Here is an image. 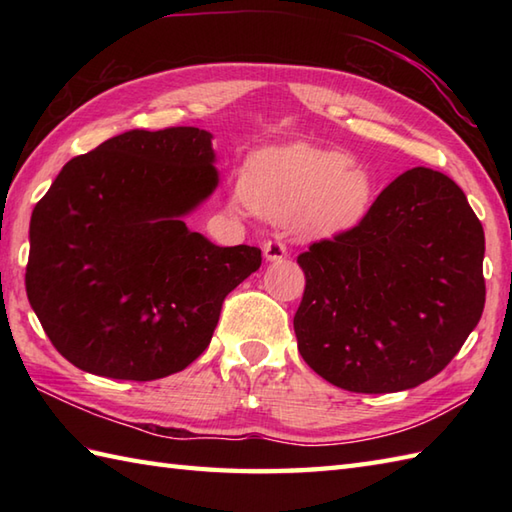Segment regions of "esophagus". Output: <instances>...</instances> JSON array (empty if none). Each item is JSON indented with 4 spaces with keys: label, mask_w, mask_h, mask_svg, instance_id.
<instances>
[{
    "label": "esophagus",
    "mask_w": 512,
    "mask_h": 512,
    "mask_svg": "<svg viewBox=\"0 0 512 512\" xmlns=\"http://www.w3.org/2000/svg\"><path fill=\"white\" fill-rule=\"evenodd\" d=\"M288 255V248L286 244L281 242V239H266L264 242V257L268 262H279V259H284Z\"/></svg>",
    "instance_id": "34e87169"
}]
</instances>
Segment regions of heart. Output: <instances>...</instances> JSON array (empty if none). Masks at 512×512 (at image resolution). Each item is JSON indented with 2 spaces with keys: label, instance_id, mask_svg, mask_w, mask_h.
<instances>
[{
  "label": "heart",
  "instance_id": "obj_1",
  "mask_svg": "<svg viewBox=\"0 0 512 512\" xmlns=\"http://www.w3.org/2000/svg\"><path fill=\"white\" fill-rule=\"evenodd\" d=\"M372 200L367 171L345 151L306 143L264 149L250 158L231 204L255 209L270 220L295 217L299 231L334 235L352 228Z\"/></svg>",
  "mask_w": 512,
  "mask_h": 512
}]
</instances>
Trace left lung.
<instances>
[{"label":"left lung","instance_id":"1","mask_svg":"<svg viewBox=\"0 0 512 512\" xmlns=\"http://www.w3.org/2000/svg\"><path fill=\"white\" fill-rule=\"evenodd\" d=\"M482 262L484 228L464 191L440 171H405L356 226L297 257L303 361L356 394L418 387L480 321Z\"/></svg>","mask_w":512,"mask_h":512}]
</instances>
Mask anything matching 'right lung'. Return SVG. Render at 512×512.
<instances>
[{
    "mask_svg": "<svg viewBox=\"0 0 512 512\" xmlns=\"http://www.w3.org/2000/svg\"><path fill=\"white\" fill-rule=\"evenodd\" d=\"M211 134L132 129L72 158L30 217L26 292L57 352L83 372L156 380L211 343L222 303L262 266L184 215L217 187Z\"/></svg>",
    "mask_w": 512,
    "mask_h": 512,
    "instance_id": "obj_1",
    "label": "right lung"
}]
</instances>
